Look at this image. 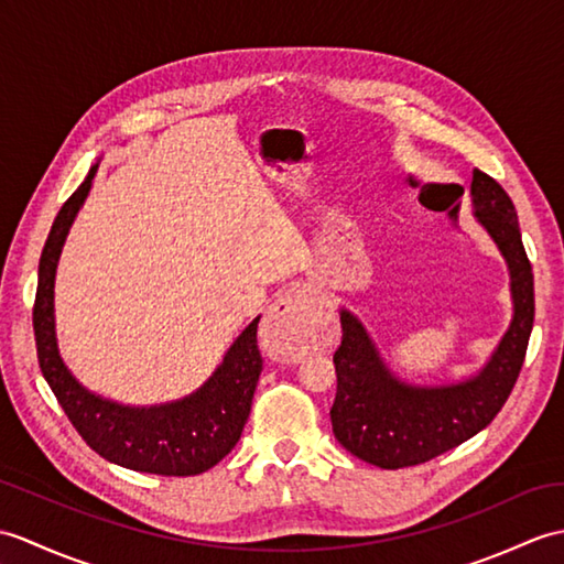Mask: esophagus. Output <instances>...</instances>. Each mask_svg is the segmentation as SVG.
I'll return each mask as SVG.
<instances>
[{"instance_id": "obj_1", "label": "esophagus", "mask_w": 564, "mask_h": 564, "mask_svg": "<svg viewBox=\"0 0 564 564\" xmlns=\"http://www.w3.org/2000/svg\"><path fill=\"white\" fill-rule=\"evenodd\" d=\"M312 310L314 295L307 291L285 293L269 307L261 336L273 358L281 362H300L305 358Z\"/></svg>"}]
</instances>
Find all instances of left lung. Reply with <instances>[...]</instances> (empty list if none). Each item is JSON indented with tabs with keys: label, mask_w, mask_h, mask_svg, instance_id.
<instances>
[{
	"label": "left lung",
	"mask_w": 564,
	"mask_h": 564,
	"mask_svg": "<svg viewBox=\"0 0 564 564\" xmlns=\"http://www.w3.org/2000/svg\"><path fill=\"white\" fill-rule=\"evenodd\" d=\"M474 216L509 269L512 322L488 362L452 384H411L389 368L370 332L341 307V346L334 352L332 427L344 447L379 468L425 464L459 447L500 413L519 377L533 329V271L523 250L517 208L497 182L474 170Z\"/></svg>",
	"instance_id": "left-lung-1"
}]
</instances>
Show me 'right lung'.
Here are the masks:
<instances>
[{
    "label": "right lung",
    "mask_w": 564,
    "mask_h": 564,
    "mask_svg": "<svg viewBox=\"0 0 564 564\" xmlns=\"http://www.w3.org/2000/svg\"><path fill=\"white\" fill-rule=\"evenodd\" d=\"M98 163L52 223L37 267L33 329L45 382L90 449L110 464L155 476H196L216 466L250 417L261 375L254 317L226 350L206 382L177 401L129 405L86 389L64 365L55 334V273L64 240L94 185Z\"/></svg>",
    "instance_id": "right-lung-1"
}]
</instances>
